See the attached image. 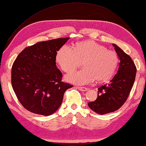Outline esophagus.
Listing matches in <instances>:
<instances>
[{"label": "esophagus", "mask_w": 146, "mask_h": 146, "mask_svg": "<svg viewBox=\"0 0 146 146\" xmlns=\"http://www.w3.org/2000/svg\"><path fill=\"white\" fill-rule=\"evenodd\" d=\"M77 89H79L80 91H87L88 90V88L86 87H77Z\"/></svg>", "instance_id": "1"}]
</instances>
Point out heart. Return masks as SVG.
I'll return each mask as SVG.
<instances>
[{"label":"heart","instance_id":"b5f03b06","mask_svg":"<svg viewBox=\"0 0 146 146\" xmlns=\"http://www.w3.org/2000/svg\"><path fill=\"white\" fill-rule=\"evenodd\" d=\"M56 61L62 70L72 72L83 62L84 69L71 73L66 77L67 81L77 85L107 81L114 75L118 65L119 58L114 51L108 50L104 46L94 41L77 42L74 49L64 45L56 53Z\"/></svg>","mask_w":146,"mask_h":146}]
</instances>
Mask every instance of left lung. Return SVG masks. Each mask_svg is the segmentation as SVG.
<instances>
[{"instance_id": "8db88e82", "label": "left lung", "mask_w": 146, "mask_h": 146, "mask_svg": "<svg viewBox=\"0 0 146 146\" xmlns=\"http://www.w3.org/2000/svg\"><path fill=\"white\" fill-rule=\"evenodd\" d=\"M119 58L118 72L110 83L98 88V97L88 103L90 108L100 115L114 112L127 100L132 89L136 74V67L131 57L115 44H113Z\"/></svg>"}]
</instances>
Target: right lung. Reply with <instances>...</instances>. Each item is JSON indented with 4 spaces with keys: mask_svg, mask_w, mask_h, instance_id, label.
<instances>
[{
    "mask_svg": "<svg viewBox=\"0 0 146 146\" xmlns=\"http://www.w3.org/2000/svg\"><path fill=\"white\" fill-rule=\"evenodd\" d=\"M69 38L54 39L28 46L12 67L11 82L18 100L35 114L52 115L61 106L66 90L72 85L62 80L57 68V51Z\"/></svg>",
    "mask_w": 146,
    "mask_h": 146,
    "instance_id": "add662e5",
    "label": "right lung"
}]
</instances>
